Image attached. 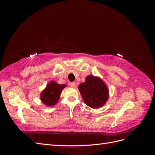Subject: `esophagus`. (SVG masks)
<instances>
[{"mask_svg": "<svg viewBox=\"0 0 155 155\" xmlns=\"http://www.w3.org/2000/svg\"><path fill=\"white\" fill-rule=\"evenodd\" d=\"M69 85L70 87L72 88H74L75 87H76V83L75 82H72V83H69Z\"/></svg>", "mask_w": 155, "mask_h": 155, "instance_id": "esophagus-1", "label": "esophagus"}]
</instances>
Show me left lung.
I'll return each mask as SVG.
<instances>
[{
	"mask_svg": "<svg viewBox=\"0 0 155 155\" xmlns=\"http://www.w3.org/2000/svg\"><path fill=\"white\" fill-rule=\"evenodd\" d=\"M78 89L84 103L92 109L103 107L109 99V88L98 76L88 75L85 81L78 86Z\"/></svg>",
	"mask_w": 155,
	"mask_h": 155,
	"instance_id": "left-lung-1",
	"label": "left lung"
}]
</instances>
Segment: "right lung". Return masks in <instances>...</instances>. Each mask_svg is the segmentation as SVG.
Returning a JSON list of instances; mask_svg holds the SVG:
<instances>
[{
  "mask_svg": "<svg viewBox=\"0 0 155 155\" xmlns=\"http://www.w3.org/2000/svg\"><path fill=\"white\" fill-rule=\"evenodd\" d=\"M66 87L65 84H58L53 80L50 81L41 93V102L47 107L55 105L59 100L63 89Z\"/></svg>",
  "mask_w": 155,
  "mask_h": 155,
  "instance_id": "right-lung-1",
  "label": "right lung"
}]
</instances>
